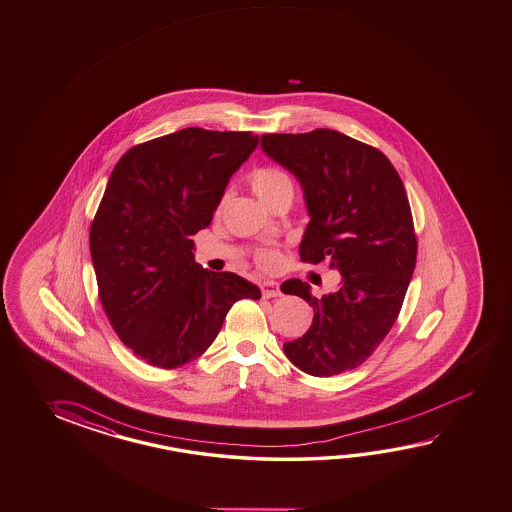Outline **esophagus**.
Returning <instances> with one entry per match:
<instances>
[{
  "label": "esophagus",
  "instance_id": "esophagus-1",
  "mask_svg": "<svg viewBox=\"0 0 512 512\" xmlns=\"http://www.w3.org/2000/svg\"><path fill=\"white\" fill-rule=\"evenodd\" d=\"M260 289L263 298H278L281 294L280 285L276 281H261Z\"/></svg>",
  "mask_w": 512,
  "mask_h": 512
}]
</instances>
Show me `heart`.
Masks as SVG:
<instances>
[{
  "label": "heart",
  "mask_w": 512,
  "mask_h": 512,
  "mask_svg": "<svg viewBox=\"0 0 512 512\" xmlns=\"http://www.w3.org/2000/svg\"><path fill=\"white\" fill-rule=\"evenodd\" d=\"M291 180L285 172L278 169H258L252 172L251 185L256 196L261 201H267L274 192L278 191L283 185H289ZM256 263L263 271H276L281 265V252L276 249H265L256 256Z\"/></svg>",
  "instance_id": "1"
}]
</instances>
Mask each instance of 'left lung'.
Wrapping results in <instances>:
<instances>
[{"instance_id":"left-lung-1","label":"left lung","mask_w":512,"mask_h":512,"mask_svg":"<svg viewBox=\"0 0 512 512\" xmlns=\"http://www.w3.org/2000/svg\"><path fill=\"white\" fill-rule=\"evenodd\" d=\"M261 149L301 183L311 216L301 261H329L341 274L340 289L321 298L296 278L281 285L314 311L309 331L283 343V351L311 376L356 369L391 331L416 265L400 174L383 152L331 129L263 134Z\"/></svg>"}]
</instances>
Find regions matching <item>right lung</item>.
<instances>
[{
	"label": "right lung",
	"instance_id": "right-lung-1",
	"mask_svg": "<svg viewBox=\"0 0 512 512\" xmlns=\"http://www.w3.org/2000/svg\"><path fill=\"white\" fill-rule=\"evenodd\" d=\"M258 145L252 132L183 131L121 156L91 225L101 305L141 360L176 369L211 347L232 305L260 300L251 281L194 261L232 174Z\"/></svg>",
	"mask_w": 512,
	"mask_h": 512
}]
</instances>
